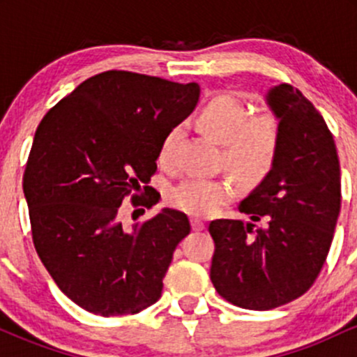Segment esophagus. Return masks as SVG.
Wrapping results in <instances>:
<instances>
[{"label":"esophagus","mask_w":357,"mask_h":357,"mask_svg":"<svg viewBox=\"0 0 357 357\" xmlns=\"http://www.w3.org/2000/svg\"><path fill=\"white\" fill-rule=\"evenodd\" d=\"M191 227H192V230H195V231H202V230H204L203 220H199V218H191Z\"/></svg>","instance_id":"1"}]
</instances>
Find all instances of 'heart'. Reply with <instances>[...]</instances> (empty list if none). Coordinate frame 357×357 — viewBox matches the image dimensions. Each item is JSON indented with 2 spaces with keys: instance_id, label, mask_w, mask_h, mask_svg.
<instances>
[{
  "instance_id": "b5f03b06",
  "label": "heart",
  "mask_w": 357,
  "mask_h": 357,
  "mask_svg": "<svg viewBox=\"0 0 357 357\" xmlns=\"http://www.w3.org/2000/svg\"><path fill=\"white\" fill-rule=\"evenodd\" d=\"M196 126L223 147V161L240 178H264L275 161L280 147L282 127L273 112H255L231 96H216L208 100L196 117ZM181 136L174 126L159 142L158 165L169 167ZM235 188L228 179H186L171 191V202L179 210L195 216H206L220 210Z\"/></svg>"
}]
</instances>
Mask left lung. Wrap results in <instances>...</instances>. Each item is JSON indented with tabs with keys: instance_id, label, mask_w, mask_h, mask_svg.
Instances as JSON below:
<instances>
[{
	"instance_id": "8db88e82",
	"label": "left lung",
	"mask_w": 357,
	"mask_h": 357,
	"mask_svg": "<svg viewBox=\"0 0 357 357\" xmlns=\"http://www.w3.org/2000/svg\"><path fill=\"white\" fill-rule=\"evenodd\" d=\"M282 127L272 169L238 210L250 221L215 220L210 277L216 292L250 310L275 309L305 294L321 272L341 210L334 137L312 102L289 84L265 96ZM255 220H265L260 229Z\"/></svg>"
}]
</instances>
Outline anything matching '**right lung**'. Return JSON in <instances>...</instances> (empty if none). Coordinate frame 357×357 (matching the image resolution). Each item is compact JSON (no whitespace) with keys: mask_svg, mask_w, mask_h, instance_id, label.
I'll list each match as a JSON object with an SVG mask.
<instances>
[{"mask_svg":"<svg viewBox=\"0 0 357 357\" xmlns=\"http://www.w3.org/2000/svg\"><path fill=\"white\" fill-rule=\"evenodd\" d=\"M199 85L109 70L90 77L48 110L23 176L31 235L45 268L89 312L137 314L159 301L188 216L162 208L124 227L121 204L141 198L158 169L159 142L195 110Z\"/></svg>","mask_w":357,"mask_h":357,"instance_id":"obj_1","label":"right lung"}]
</instances>
